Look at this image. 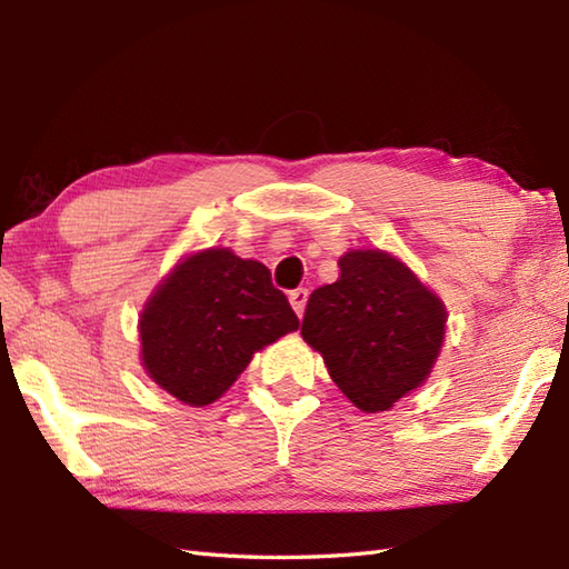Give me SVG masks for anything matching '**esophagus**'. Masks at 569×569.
Returning a JSON list of instances; mask_svg holds the SVG:
<instances>
[{
    "instance_id": "obj_1",
    "label": "esophagus",
    "mask_w": 569,
    "mask_h": 569,
    "mask_svg": "<svg viewBox=\"0 0 569 569\" xmlns=\"http://www.w3.org/2000/svg\"><path fill=\"white\" fill-rule=\"evenodd\" d=\"M288 300H291V308L296 310V316L303 318V310H306V303H308V291H306V288H296V291L288 293Z\"/></svg>"
}]
</instances>
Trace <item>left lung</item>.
Segmentation results:
<instances>
[{"label": "left lung", "instance_id": "left-lung-1", "mask_svg": "<svg viewBox=\"0 0 569 569\" xmlns=\"http://www.w3.org/2000/svg\"><path fill=\"white\" fill-rule=\"evenodd\" d=\"M445 322L442 300L403 261L352 249L340 259V278L310 293L300 335L349 401L379 413L428 379Z\"/></svg>", "mask_w": 569, "mask_h": 569}]
</instances>
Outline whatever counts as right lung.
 <instances>
[{
	"mask_svg": "<svg viewBox=\"0 0 569 569\" xmlns=\"http://www.w3.org/2000/svg\"><path fill=\"white\" fill-rule=\"evenodd\" d=\"M298 325L263 263L204 249L180 261L143 308L141 365L178 401L208 406L237 381L253 352Z\"/></svg>",
	"mask_w": 569,
	"mask_h": 569,
	"instance_id": "obj_1",
	"label": "right lung"
}]
</instances>
